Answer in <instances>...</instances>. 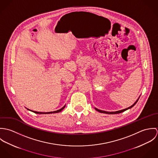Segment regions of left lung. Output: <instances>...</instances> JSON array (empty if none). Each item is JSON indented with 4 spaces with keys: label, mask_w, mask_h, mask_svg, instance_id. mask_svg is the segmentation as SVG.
<instances>
[{
    "label": "left lung",
    "mask_w": 158,
    "mask_h": 158,
    "mask_svg": "<svg viewBox=\"0 0 158 158\" xmlns=\"http://www.w3.org/2000/svg\"><path fill=\"white\" fill-rule=\"evenodd\" d=\"M139 97H140V96L139 97V98L137 99V100H136L135 102L134 103V104H133V105H132L131 106H130V107H128V108H126V109L122 110H119V111H114V112H108V111H105L100 110H98V109H97V108H95V110L96 111H97L98 112H99V113H105V114H119V113L124 112V111H125L126 110H128V109H130V108H131L132 107H133V106L135 105V103L137 102V101H138V100H139Z\"/></svg>",
    "instance_id": "1"
}]
</instances>
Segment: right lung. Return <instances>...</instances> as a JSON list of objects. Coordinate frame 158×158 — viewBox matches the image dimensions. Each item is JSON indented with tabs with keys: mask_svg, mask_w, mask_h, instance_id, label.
<instances>
[{
	"mask_svg": "<svg viewBox=\"0 0 158 158\" xmlns=\"http://www.w3.org/2000/svg\"><path fill=\"white\" fill-rule=\"evenodd\" d=\"M65 106H66V105L62 108H61V109H60V110H57V111H51V112H46V113H43V112H37V111H32V110H29V109H28V108H27L28 110H29V111H31V112H33V113H36V114H54V113H60V112H61L63 110H64V108H65Z\"/></svg>",
	"mask_w": 158,
	"mask_h": 158,
	"instance_id": "add662e5",
	"label": "right lung"
}]
</instances>
